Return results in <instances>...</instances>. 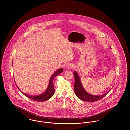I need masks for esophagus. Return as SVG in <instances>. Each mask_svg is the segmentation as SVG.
Instances as JSON below:
<instances>
[{"instance_id":"obj_1","label":"esophagus","mask_w":130,"mask_h":130,"mask_svg":"<svg viewBox=\"0 0 130 130\" xmlns=\"http://www.w3.org/2000/svg\"><path fill=\"white\" fill-rule=\"evenodd\" d=\"M73 67H74V65L72 63H68L66 66V68L67 69H71Z\"/></svg>"}]
</instances>
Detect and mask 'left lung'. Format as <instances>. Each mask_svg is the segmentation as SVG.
<instances>
[{
  "instance_id": "8db88e82",
  "label": "left lung",
  "mask_w": 130,
  "mask_h": 130,
  "mask_svg": "<svg viewBox=\"0 0 130 130\" xmlns=\"http://www.w3.org/2000/svg\"><path fill=\"white\" fill-rule=\"evenodd\" d=\"M110 48H111V47ZM74 76L75 78V83L74 85L75 93L77 97L81 100L89 102H93L95 101H98L104 98L109 92V91L107 93L100 96H96L90 94V93L87 92L83 88L79 75L76 71L74 72Z\"/></svg>"
}]
</instances>
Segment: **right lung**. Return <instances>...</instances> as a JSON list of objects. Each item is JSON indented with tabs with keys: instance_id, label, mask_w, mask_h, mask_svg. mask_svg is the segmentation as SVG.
Masks as SVG:
<instances>
[{
	"instance_id": "right-lung-1",
	"label": "right lung",
	"mask_w": 130,
	"mask_h": 130,
	"mask_svg": "<svg viewBox=\"0 0 130 130\" xmlns=\"http://www.w3.org/2000/svg\"><path fill=\"white\" fill-rule=\"evenodd\" d=\"M63 68H61L59 69L56 71L54 72V73L51 76L50 80H49V82L48 87L46 89V90L42 94H39L38 95H35V96H33V95H30L28 94H27L23 92H22L21 90L18 88L19 90L25 96L29 98L31 100H34V101H38V102H43V101H47L49 100L50 98H51L54 95V92H55V89L53 86V79L54 78L60 74L61 73L63 72Z\"/></svg>"
}]
</instances>
